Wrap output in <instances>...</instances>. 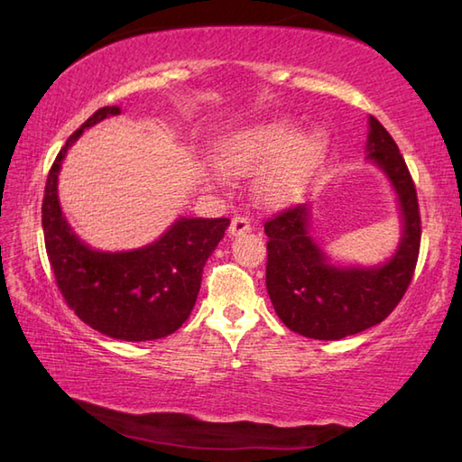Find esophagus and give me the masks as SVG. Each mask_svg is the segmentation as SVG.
I'll list each match as a JSON object with an SVG mask.
<instances>
[{
  "label": "esophagus",
  "mask_w": 462,
  "mask_h": 462,
  "mask_svg": "<svg viewBox=\"0 0 462 462\" xmlns=\"http://www.w3.org/2000/svg\"><path fill=\"white\" fill-rule=\"evenodd\" d=\"M253 228V222H250L248 216H234L230 222V234L232 236H240V234L248 232Z\"/></svg>",
  "instance_id": "34e87169"
}]
</instances>
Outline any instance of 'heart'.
Returning <instances> with one entry per match:
<instances>
[{
  "label": "heart",
  "instance_id": "1",
  "mask_svg": "<svg viewBox=\"0 0 462 462\" xmlns=\"http://www.w3.org/2000/svg\"><path fill=\"white\" fill-rule=\"evenodd\" d=\"M328 138L310 130L297 136L291 120H275L246 130L222 146V165L230 173H254L273 162L259 179V193L269 203L300 198L324 162Z\"/></svg>",
  "mask_w": 462,
  "mask_h": 462
}]
</instances>
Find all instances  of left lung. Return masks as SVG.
Here are the masks:
<instances>
[{
  "label": "left lung",
  "instance_id": "1",
  "mask_svg": "<svg viewBox=\"0 0 462 462\" xmlns=\"http://www.w3.org/2000/svg\"><path fill=\"white\" fill-rule=\"evenodd\" d=\"M369 159L385 171L403 222L395 254L381 267H334L310 236V208H287L264 222L267 291L289 330L316 340H340L381 324L411 283L421 238L416 185L395 140L369 118Z\"/></svg>",
  "mask_w": 462,
  "mask_h": 462
}]
</instances>
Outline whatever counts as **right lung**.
Segmentation results:
<instances>
[{"label": "right lung", "instance_id": "right-lung-1", "mask_svg": "<svg viewBox=\"0 0 462 462\" xmlns=\"http://www.w3.org/2000/svg\"><path fill=\"white\" fill-rule=\"evenodd\" d=\"M118 114V106L97 109L60 148L46 177L42 230L46 254L67 306L109 338L144 342L165 338L189 318L203 267L230 220L179 217L152 245L128 253H99L77 238L60 212V162L85 128Z\"/></svg>", "mask_w": 462, "mask_h": 462}]
</instances>
